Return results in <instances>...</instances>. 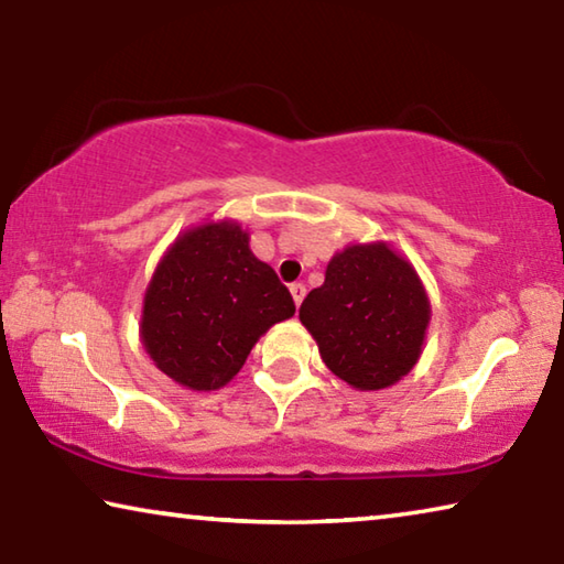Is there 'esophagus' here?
Instances as JSON below:
<instances>
[{"label":"esophagus","mask_w":564,"mask_h":564,"mask_svg":"<svg viewBox=\"0 0 564 564\" xmlns=\"http://www.w3.org/2000/svg\"><path fill=\"white\" fill-rule=\"evenodd\" d=\"M291 295H293V303L301 305L305 299V285L303 283H293L291 285Z\"/></svg>","instance_id":"obj_1"}]
</instances>
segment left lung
Masks as SVG:
<instances>
[{"label": "left lung", "mask_w": 564, "mask_h": 564, "mask_svg": "<svg viewBox=\"0 0 564 564\" xmlns=\"http://www.w3.org/2000/svg\"><path fill=\"white\" fill-rule=\"evenodd\" d=\"M299 318L330 373L373 393L403 380L423 356L431 299L415 265L388 241L348 243L333 253Z\"/></svg>", "instance_id": "1"}]
</instances>
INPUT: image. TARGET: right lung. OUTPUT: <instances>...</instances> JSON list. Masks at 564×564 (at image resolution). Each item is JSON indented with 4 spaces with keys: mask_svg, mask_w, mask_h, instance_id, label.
Returning <instances> with one entry per match:
<instances>
[{
    "mask_svg": "<svg viewBox=\"0 0 564 564\" xmlns=\"http://www.w3.org/2000/svg\"><path fill=\"white\" fill-rule=\"evenodd\" d=\"M234 218L181 231L144 291L139 338L161 373L196 393L231 383L265 330L295 305Z\"/></svg>",
    "mask_w": 564,
    "mask_h": 564,
    "instance_id": "1",
    "label": "right lung"
}]
</instances>
